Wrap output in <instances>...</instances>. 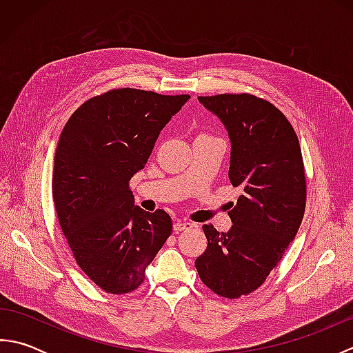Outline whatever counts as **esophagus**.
Here are the masks:
<instances>
[{"label":"esophagus","mask_w":353,"mask_h":353,"mask_svg":"<svg viewBox=\"0 0 353 353\" xmlns=\"http://www.w3.org/2000/svg\"><path fill=\"white\" fill-rule=\"evenodd\" d=\"M192 226H194V224H192V223H190V221L177 220L174 224H172V229H174L176 234H179V232H182V230H188V229H191Z\"/></svg>","instance_id":"obj_1"}]
</instances>
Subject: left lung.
Masks as SVG:
<instances>
[{
    "mask_svg": "<svg viewBox=\"0 0 353 353\" xmlns=\"http://www.w3.org/2000/svg\"><path fill=\"white\" fill-rule=\"evenodd\" d=\"M230 139L229 179L243 194L229 211L232 228L205 224L208 247L196 259L201 282L228 299L261 287L294 239L305 212L301 145L282 112L250 94L199 97Z\"/></svg>",
    "mask_w": 353,
    "mask_h": 353,
    "instance_id": "8db88e82",
    "label": "left lung"
}]
</instances>
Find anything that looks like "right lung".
<instances>
[{
	"label": "right lung",
	"instance_id": "obj_1",
	"mask_svg": "<svg viewBox=\"0 0 353 353\" xmlns=\"http://www.w3.org/2000/svg\"><path fill=\"white\" fill-rule=\"evenodd\" d=\"M190 95L123 88L88 100L59 139L52 199L77 264L101 290L125 294L171 235L170 215L134 205L130 179Z\"/></svg>",
	"mask_w": 353,
	"mask_h": 353
}]
</instances>
